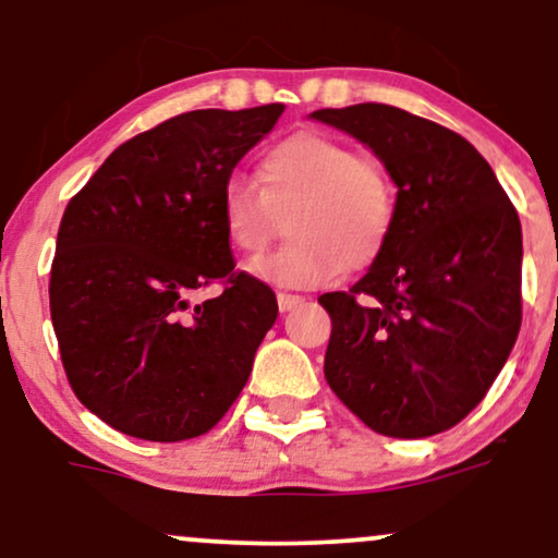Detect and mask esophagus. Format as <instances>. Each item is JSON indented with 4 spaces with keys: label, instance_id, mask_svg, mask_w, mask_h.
Returning a JSON list of instances; mask_svg holds the SVG:
<instances>
[{
    "label": "esophagus",
    "instance_id": "esophagus-1",
    "mask_svg": "<svg viewBox=\"0 0 558 558\" xmlns=\"http://www.w3.org/2000/svg\"><path fill=\"white\" fill-rule=\"evenodd\" d=\"M299 304H304V299L296 296V293H278V310L280 312L296 310Z\"/></svg>",
    "mask_w": 558,
    "mask_h": 558
}]
</instances>
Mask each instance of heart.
Returning a JSON list of instances; mask_svg holds the SVG:
<instances>
[{"mask_svg": "<svg viewBox=\"0 0 558 558\" xmlns=\"http://www.w3.org/2000/svg\"><path fill=\"white\" fill-rule=\"evenodd\" d=\"M286 215L291 241L248 272L280 288L328 286L380 257L396 226V189L343 141L296 133L265 151L259 183L230 175L220 194L222 230L243 257L265 252Z\"/></svg>", "mask_w": 558, "mask_h": 558, "instance_id": "1", "label": "heart"}]
</instances>
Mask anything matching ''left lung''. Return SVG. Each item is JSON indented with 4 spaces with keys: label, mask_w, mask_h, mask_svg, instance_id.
<instances>
[{
    "label": "left lung",
    "mask_w": 558,
    "mask_h": 558,
    "mask_svg": "<svg viewBox=\"0 0 558 558\" xmlns=\"http://www.w3.org/2000/svg\"><path fill=\"white\" fill-rule=\"evenodd\" d=\"M362 141L396 189L393 233L349 291L323 293L325 380L364 425L427 438L462 422L522 325V226L483 155L390 105L317 110Z\"/></svg>",
    "instance_id": "left-lung-1"
}]
</instances>
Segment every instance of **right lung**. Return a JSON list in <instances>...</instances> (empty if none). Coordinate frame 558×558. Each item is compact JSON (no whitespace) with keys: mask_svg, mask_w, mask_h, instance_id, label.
Listing matches in <instances>:
<instances>
[{"mask_svg":"<svg viewBox=\"0 0 558 558\" xmlns=\"http://www.w3.org/2000/svg\"><path fill=\"white\" fill-rule=\"evenodd\" d=\"M283 110L175 114L120 144L68 202L49 310L70 388L114 430L196 438L246 386L278 301L235 270L220 194ZM213 282L221 296L191 305Z\"/></svg>","mask_w":558,"mask_h":558,"instance_id":"right-lung-1","label":"right lung"}]
</instances>
